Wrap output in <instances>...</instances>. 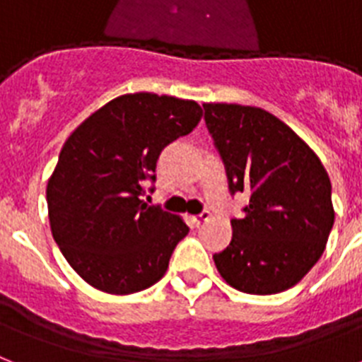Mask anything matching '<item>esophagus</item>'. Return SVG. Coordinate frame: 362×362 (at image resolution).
I'll return each mask as SVG.
<instances>
[{
  "label": "esophagus",
  "mask_w": 362,
  "mask_h": 362,
  "mask_svg": "<svg viewBox=\"0 0 362 362\" xmlns=\"http://www.w3.org/2000/svg\"><path fill=\"white\" fill-rule=\"evenodd\" d=\"M209 217H211V214H209V211H202L200 215H193V217H191V221H193V224H195V226H200L202 223L209 221Z\"/></svg>",
  "instance_id": "esophagus-1"
}]
</instances>
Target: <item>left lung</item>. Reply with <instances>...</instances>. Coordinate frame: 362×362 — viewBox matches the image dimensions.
Wrapping results in <instances>:
<instances>
[{
    "mask_svg": "<svg viewBox=\"0 0 362 362\" xmlns=\"http://www.w3.org/2000/svg\"><path fill=\"white\" fill-rule=\"evenodd\" d=\"M204 119L223 158L232 193L247 191L245 217L214 261L233 289H291L326 248L335 209L326 169L305 141L263 108L206 103Z\"/></svg>",
    "mask_w": 362,
    "mask_h": 362,
    "instance_id": "1",
    "label": "left lung"
}]
</instances>
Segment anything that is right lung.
<instances>
[{
    "instance_id": "right-lung-1",
    "label": "right lung",
    "mask_w": 362,
    "mask_h": 362,
    "mask_svg": "<svg viewBox=\"0 0 362 362\" xmlns=\"http://www.w3.org/2000/svg\"><path fill=\"white\" fill-rule=\"evenodd\" d=\"M202 117L195 101L138 92L112 99L73 130L47 182L53 238L95 289L132 294L163 278L189 228L147 206L160 153ZM153 191V187H151Z\"/></svg>"
}]
</instances>
